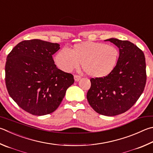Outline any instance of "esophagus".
I'll use <instances>...</instances> for the list:
<instances>
[{
	"label": "esophagus",
	"mask_w": 153,
	"mask_h": 153,
	"mask_svg": "<svg viewBox=\"0 0 153 153\" xmlns=\"http://www.w3.org/2000/svg\"><path fill=\"white\" fill-rule=\"evenodd\" d=\"M80 79H81V77H80L79 76H77V75H75L74 76L75 82H78Z\"/></svg>",
	"instance_id": "obj_1"
}]
</instances>
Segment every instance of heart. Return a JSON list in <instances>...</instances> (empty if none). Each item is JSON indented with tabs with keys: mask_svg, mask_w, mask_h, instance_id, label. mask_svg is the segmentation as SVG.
I'll return each instance as SVG.
<instances>
[{
	"mask_svg": "<svg viewBox=\"0 0 153 153\" xmlns=\"http://www.w3.org/2000/svg\"><path fill=\"white\" fill-rule=\"evenodd\" d=\"M118 49L115 46L100 42L84 41L70 49H61L54 61L57 68L70 73L79 68L80 63L87 74L94 77H103L111 74L117 65Z\"/></svg>",
	"mask_w": 153,
	"mask_h": 153,
	"instance_id": "obj_1",
	"label": "heart"
}]
</instances>
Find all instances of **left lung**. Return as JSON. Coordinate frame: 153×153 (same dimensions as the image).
Returning <instances> with one entry per match:
<instances>
[{
	"instance_id": "1",
	"label": "left lung",
	"mask_w": 153,
	"mask_h": 153,
	"mask_svg": "<svg viewBox=\"0 0 153 153\" xmlns=\"http://www.w3.org/2000/svg\"><path fill=\"white\" fill-rule=\"evenodd\" d=\"M119 49L116 68L104 77L90 79L87 99L100 114L113 116L129 110L143 94L146 85V63L144 53L128 41L110 38Z\"/></svg>"
}]
</instances>
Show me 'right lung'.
<instances>
[{
    "label": "right lung",
    "instance_id": "1",
    "mask_svg": "<svg viewBox=\"0 0 153 153\" xmlns=\"http://www.w3.org/2000/svg\"><path fill=\"white\" fill-rule=\"evenodd\" d=\"M59 49L58 43L27 40L18 43L8 55L5 65L8 92L19 107L33 115L53 112L74 84L73 75L55 64L52 55Z\"/></svg>",
    "mask_w": 153,
    "mask_h": 153
}]
</instances>
